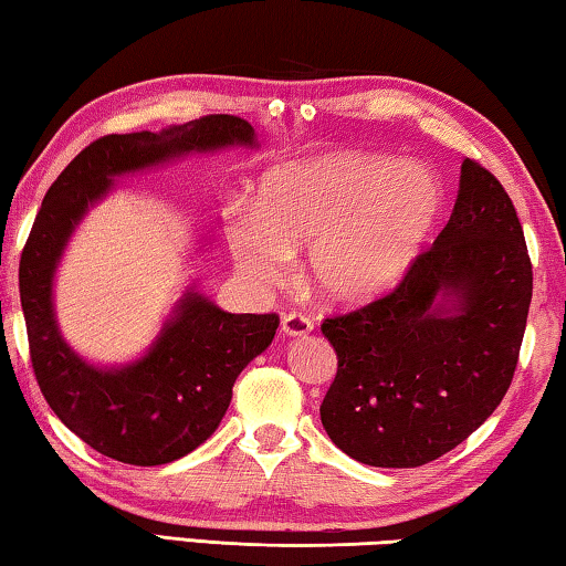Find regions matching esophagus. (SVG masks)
I'll return each instance as SVG.
<instances>
[{
  "instance_id": "1",
  "label": "esophagus",
  "mask_w": 566,
  "mask_h": 566,
  "mask_svg": "<svg viewBox=\"0 0 566 566\" xmlns=\"http://www.w3.org/2000/svg\"><path fill=\"white\" fill-rule=\"evenodd\" d=\"M281 331H283V335L298 338V335H308L313 331V323H311L308 315H303L298 311H291L281 318Z\"/></svg>"
}]
</instances>
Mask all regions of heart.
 Wrapping results in <instances>:
<instances>
[{
  "label": "heart",
  "mask_w": 566,
  "mask_h": 566,
  "mask_svg": "<svg viewBox=\"0 0 566 566\" xmlns=\"http://www.w3.org/2000/svg\"><path fill=\"white\" fill-rule=\"evenodd\" d=\"M438 178L420 164L335 154L281 166L241 208L231 251L255 283H277L308 245V277L325 301L358 305L390 291L412 265L440 213Z\"/></svg>",
  "instance_id": "obj_1"
}]
</instances>
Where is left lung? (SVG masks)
<instances>
[{
  "instance_id": "1",
  "label": "left lung",
  "mask_w": 566,
  "mask_h": 566,
  "mask_svg": "<svg viewBox=\"0 0 566 566\" xmlns=\"http://www.w3.org/2000/svg\"><path fill=\"white\" fill-rule=\"evenodd\" d=\"M530 301L512 198L464 158L448 226L395 291L321 325L338 355L321 405L328 438L373 468H420L458 448L510 390Z\"/></svg>"
}]
</instances>
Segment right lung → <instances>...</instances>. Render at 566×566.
I'll return each instance as SVG.
<instances>
[{
  "label": "right lung",
  "instance_id": "add662e5",
  "mask_svg": "<svg viewBox=\"0 0 566 566\" xmlns=\"http://www.w3.org/2000/svg\"><path fill=\"white\" fill-rule=\"evenodd\" d=\"M255 146L253 126L211 114L164 132L108 134L88 144L49 188L19 261L29 355L49 408L88 448L138 468L184 458L211 438L233 382L271 345L275 313H226L188 291L142 360L94 368L59 335L52 281L64 245L112 178L193 151Z\"/></svg>",
  "mask_w": 566,
  "mask_h": 566
}]
</instances>
